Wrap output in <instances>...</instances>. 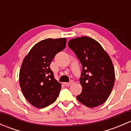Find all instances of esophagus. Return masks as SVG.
I'll list each match as a JSON object with an SVG mask.
<instances>
[{
    "label": "esophagus",
    "instance_id": "obj_1",
    "mask_svg": "<svg viewBox=\"0 0 131 131\" xmlns=\"http://www.w3.org/2000/svg\"><path fill=\"white\" fill-rule=\"evenodd\" d=\"M73 82L72 81V80H71V81H70L69 82H64V84L66 85V86H70V85H71L72 84H73Z\"/></svg>",
    "mask_w": 131,
    "mask_h": 131
}]
</instances>
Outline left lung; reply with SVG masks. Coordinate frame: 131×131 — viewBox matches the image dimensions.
Wrapping results in <instances>:
<instances>
[{
  "label": "left lung",
  "mask_w": 131,
  "mask_h": 131,
  "mask_svg": "<svg viewBox=\"0 0 131 131\" xmlns=\"http://www.w3.org/2000/svg\"><path fill=\"white\" fill-rule=\"evenodd\" d=\"M68 43L82 65L80 79L82 91L77 99L89 108L101 105L107 100L115 84L112 59L101 44L89 37L71 39Z\"/></svg>",
  "instance_id": "left-lung-1"
}]
</instances>
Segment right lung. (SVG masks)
<instances>
[{"label":"right lung","mask_w":131,"mask_h":131,"mask_svg":"<svg viewBox=\"0 0 131 131\" xmlns=\"http://www.w3.org/2000/svg\"><path fill=\"white\" fill-rule=\"evenodd\" d=\"M67 40L66 38L41 40L23 59L19 85L26 100L36 108L49 106L59 96L61 85L49 67L55 55L65 48Z\"/></svg>","instance_id":"right-lung-1"}]
</instances>
